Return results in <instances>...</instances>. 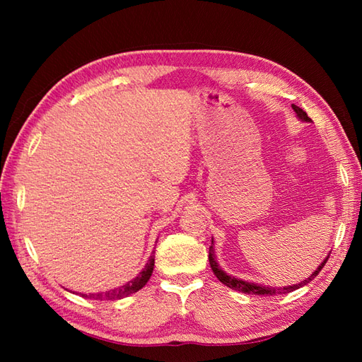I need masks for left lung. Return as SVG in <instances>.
I'll return each mask as SVG.
<instances>
[{
  "label": "left lung",
  "instance_id": "8db88e82",
  "mask_svg": "<svg viewBox=\"0 0 362 362\" xmlns=\"http://www.w3.org/2000/svg\"><path fill=\"white\" fill-rule=\"evenodd\" d=\"M292 109H294V112L297 113V118L300 121H306V122H311V118L306 115V112H303L300 107L292 104ZM329 258V255H327V258L322 261V263L319 264V267L314 271L308 279L300 281L297 284H292V286H283V288H274V286H267V284H257V283H250V281H244L241 279H236V276H232L228 275L226 271H222L219 263L216 261V255H214V245H213V240H211V245H210V252H209V259H210V266H211V271L214 272V275L218 276V280L226 284L227 288L230 289H235V291H240V292H244V294H255V296H276V294H288V292L291 291H296L298 288L305 286V284H308L313 279H316V276L319 275L320 269L325 266L327 259Z\"/></svg>",
  "mask_w": 362,
  "mask_h": 362
}]
</instances>
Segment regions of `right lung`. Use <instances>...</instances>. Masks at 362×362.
<instances>
[{
    "label": "right lung",
    "instance_id": "right-lung-1",
    "mask_svg": "<svg viewBox=\"0 0 362 362\" xmlns=\"http://www.w3.org/2000/svg\"><path fill=\"white\" fill-rule=\"evenodd\" d=\"M153 261H156V257H153V253H152L143 271L138 274L134 280L127 281L126 284H122V286L113 288V289L104 291V292H95V294H83V292H78V294L86 297V298H93V300H121L124 297H129L130 294H134V292L140 291L144 284L149 281L152 271H153Z\"/></svg>",
    "mask_w": 362,
    "mask_h": 362
}]
</instances>
